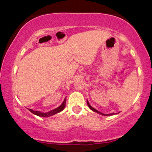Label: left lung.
<instances>
[{
	"label": "left lung",
	"mask_w": 152,
	"mask_h": 152,
	"mask_svg": "<svg viewBox=\"0 0 152 152\" xmlns=\"http://www.w3.org/2000/svg\"><path fill=\"white\" fill-rule=\"evenodd\" d=\"M87 104H88V107H89V108H90V109L92 110V111H95V112H96V113H99V114H100L104 115V116H111V115H114V113H112V114H102V113L99 112V111H97V110H96L95 109H94V108H93V107H92V106L90 105V104H89V103H88V102H87Z\"/></svg>",
	"instance_id": "8db88e82"
}]
</instances>
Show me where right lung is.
I'll list each match as a JSON object with an SVG mask.
<instances>
[{"label":"right lung","mask_w":152,"mask_h":152,"mask_svg":"<svg viewBox=\"0 0 152 152\" xmlns=\"http://www.w3.org/2000/svg\"><path fill=\"white\" fill-rule=\"evenodd\" d=\"M66 98H65L64 102L62 103V104L60 106H58V107L56 108V109L52 110V111H48V112H46V113L40 112V111H34V110H32L31 109H28V110L31 111V113H33L34 114L36 115V116H41V117H48V116H53V115L57 114V113L61 112V111H63L66 106Z\"/></svg>","instance_id":"obj_1"}]
</instances>
